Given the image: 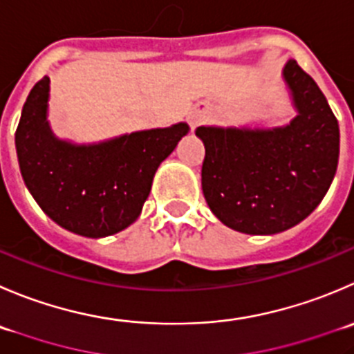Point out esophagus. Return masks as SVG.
<instances>
[{
  "label": "esophagus",
  "instance_id": "esophagus-1",
  "mask_svg": "<svg viewBox=\"0 0 354 354\" xmlns=\"http://www.w3.org/2000/svg\"><path fill=\"white\" fill-rule=\"evenodd\" d=\"M198 122H201V118H197V115H192V126H197Z\"/></svg>",
  "mask_w": 354,
  "mask_h": 354
}]
</instances>
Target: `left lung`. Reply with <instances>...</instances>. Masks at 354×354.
Wrapping results in <instances>:
<instances>
[{"label":"left lung","mask_w":354,"mask_h":354,"mask_svg":"<svg viewBox=\"0 0 354 354\" xmlns=\"http://www.w3.org/2000/svg\"><path fill=\"white\" fill-rule=\"evenodd\" d=\"M283 79L297 115L280 128L201 126L202 192L236 232L273 235L306 219L327 194L339 160V124L311 75L289 60Z\"/></svg>","instance_id":"8db88e82"}]
</instances>
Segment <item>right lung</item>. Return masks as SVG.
I'll return each instance as SVG.
<instances>
[{"label":"right lung","instance_id":"obj_1","mask_svg":"<svg viewBox=\"0 0 354 354\" xmlns=\"http://www.w3.org/2000/svg\"><path fill=\"white\" fill-rule=\"evenodd\" d=\"M50 77L34 84L15 131L26 187L62 228L90 239L128 228L142 212L153 174L188 133L187 122L91 145L58 140L46 121Z\"/></svg>","mask_w":354,"mask_h":354}]
</instances>
